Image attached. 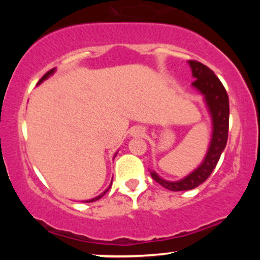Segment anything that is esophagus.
<instances>
[{"instance_id": "1", "label": "esophagus", "mask_w": 260, "mask_h": 260, "mask_svg": "<svg viewBox=\"0 0 260 260\" xmlns=\"http://www.w3.org/2000/svg\"><path fill=\"white\" fill-rule=\"evenodd\" d=\"M131 134H132L133 137H140L143 134V129H140L139 127H136V128H133Z\"/></svg>"}]
</instances>
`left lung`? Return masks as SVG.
<instances>
[{
  "label": "left lung",
  "instance_id": "left-lung-1",
  "mask_svg": "<svg viewBox=\"0 0 260 260\" xmlns=\"http://www.w3.org/2000/svg\"><path fill=\"white\" fill-rule=\"evenodd\" d=\"M188 64L192 70V77L196 79L192 83V86L203 96L209 115H210L211 138L207 154H205L201 165L193 170L186 177L178 181H168L160 177L154 170H150L151 177L157 183L165 187L166 189L174 190V192L193 189L207 180L213 170L215 169L217 161L221 156V153L228 143L229 136V96L222 83L210 68H208L201 62L188 61Z\"/></svg>",
  "mask_w": 260,
  "mask_h": 260
}]
</instances>
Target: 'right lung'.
<instances>
[{
	"label": "right lung",
	"mask_w": 260,
	"mask_h": 260,
	"mask_svg": "<svg viewBox=\"0 0 260 260\" xmlns=\"http://www.w3.org/2000/svg\"><path fill=\"white\" fill-rule=\"evenodd\" d=\"M56 72V68H53V70H51V71H49V72H47L46 74H45V76L43 77V78H41L40 80H39V83H38V85L39 84H41V83H43L44 82V80H46L47 78H49V77L50 76H52V74L53 73H55ZM116 155H117V153H116L115 154V156H116ZM111 186H112V181H111V183H110V186L109 187H107L106 188V189L105 190H104V192L103 193H101V194H99V196H98V197H95V198H92V199H89V201H85L86 203H90V202H95V201H99V199L101 198V197H104V196H105V193L107 192V190H109L110 189V188H111Z\"/></svg>",
	"instance_id": "1"
}]
</instances>
